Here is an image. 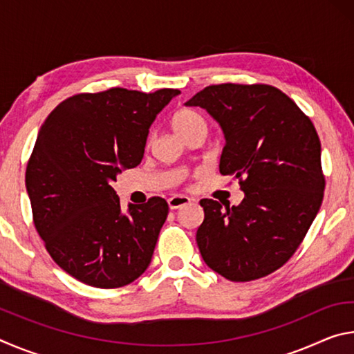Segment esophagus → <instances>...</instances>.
<instances>
[{"label":"esophagus","mask_w":354,"mask_h":354,"mask_svg":"<svg viewBox=\"0 0 354 354\" xmlns=\"http://www.w3.org/2000/svg\"><path fill=\"white\" fill-rule=\"evenodd\" d=\"M189 203H190V198H187V196L175 195V196H171V198H169V207L171 209V211H175V209L187 206Z\"/></svg>","instance_id":"1"}]
</instances>
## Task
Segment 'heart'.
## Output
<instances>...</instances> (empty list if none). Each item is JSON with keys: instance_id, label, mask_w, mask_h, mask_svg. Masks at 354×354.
Listing matches in <instances>:
<instances>
[{"instance_id": "b5f03b06", "label": "heart", "mask_w": 354, "mask_h": 354, "mask_svg": "<svg viewBox=\"0 0 354 354\" xmlns=\"http://www.w3.org/2000/svg\"><path fill=\"white\" fill-rule=\"evenodd\" d=\"M171 129L178 139L185 142L194 136L207 134V120L201 115L200 112L192 109H179L170 120Z\"/></svg>"}]
</instances>
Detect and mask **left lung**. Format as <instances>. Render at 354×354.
Segmentation results:
<instances>
[{"instance_id":"left-lung-1","label":"left lung","mask_w":354,"mask_h":354,"mask_svg":"<svg viewBox=\"0 0 354 354\" xmlns=\"http://www.w3.org/2000/svg\"><path fill=\"white\" fill-rule=\"evenodd\" d=\"M185 106L206 109L220 124V173L241 181L239 206L201 200L196 231L203 261L230 281H253L290 259L319 212L325 178L310 120L277 87L220 84Z\"/></svg>"}]
</instances>
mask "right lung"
Here are the masks:
<instances>
[{
    "label": "right lung",
    "instance_id": "right-lung-1",
    "mask_svg": "<svg viewBox=\"0 0 354 354\" xmlns=\"http://www.w3.org/2000/svg\"><path fill=\"white\" fill-rule=\"evenodd\" d=\"M179 93L75 95L41 124L26 169L34 225L57 266L81 283L127 286L151 262L169 205L153 196L123 211L112 183L140 164L149 127Z\"/></svg>",
    "mask_w": 354,
    "mask_h": 354
}]
</instances>
